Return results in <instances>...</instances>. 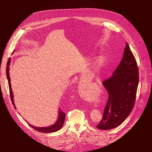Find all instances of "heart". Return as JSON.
<instances>
[{
  "instance_id": "heart-1",
  "label": "heart",
  "mask_w": 152,
  "mask_h": 152,
  "mask_svg": "<svg viewBox=\"0 0 152 152\" xmlns=\"http://www.w3.org/2000/svg\"><path fill=\"white\" fill-rule=\"evenodd\" d=\"M105 59L104 57H102L100 58L98 61H97V65H96V67L97 69H101L103 66H104V64H105Z\"/></svg>"
}]
</instances>
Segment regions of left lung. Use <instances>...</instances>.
<instances>
[{"label":"left lung","mask_w":152,"mask_h":152,"mask_svg":"<svg viewBox=\"0 0 152 152\" xmlns=\"http://www.w3.org/2000/svg\"><path fill=\"white\" fill-rule=\"evenodd\" d=\"M138 84L137 63L126 43L119 65L112 76L103 83L108 93V100L97 128L111 129L125 121L134 107Z\"/></svg>","instance_id":"1"}]
</instances>
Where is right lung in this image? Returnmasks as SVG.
Returning a JSON list of instances; mask_svg holds the SVG:
<instances>
[{
    "instance_id": "1",
    "label": "right lung",
    "mask_w": 152,
    "mask_h": 152,
    "mask_svg": "<svg viewBox=\"0 0 152 152\" xmlns=\"http://www.w3.org/2000/svg\"><path fill=\"white\" fill-rule=\"evenodd\" d=\"M10 61H11V58H10L9 59V61L7 62V66L6 68V75L8 79V82H9V89H10V97L12 99V102L13 103V105L15 107V105L14 103V100H13V91L12 89V86H11V83H10V74H9V66L10 65ZM65 113L63 112V111L60 109L58 110V116L57 121H56L51 126H49L47 127H36L33 125H31L29 124V125L33 127V129H36L37 131H39L42 133H51V132H54L60 130L64 122H65Z\"/></svg>"
}]
</instances>
